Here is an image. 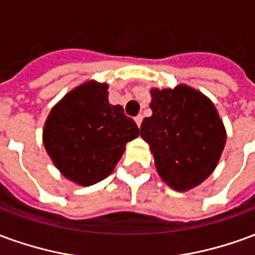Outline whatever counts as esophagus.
Masks as SVG:
<instances>
[{"mask_svg": "<svg viewBox=\"0 0 255 255\" xmlns=\"http://www.w3.org/2000/svg\"><path fill=\"white\" fill-rule=\"evenodd\" d=\"M142 120H143L142 115H138V116L135 117V123H136V126H138V127H140V124H142Z\"/></svg>", "mask_w": 255, "mask_h": 255, "instance_id": "esophagus-1", "label": "esophagus"}]
</instances>
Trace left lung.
<instances>
[{
    "label": "left lung",
    "instance_id": "obj_1",
    "mask_svg": "<svg viewBox=\"0 0 255 255\" xmlns=\"http://www.w3.org/2000/svg\"><path fill=\"white\" fill-rule=\"evenodd\" d=\"M153 115L142 122L162 180L177 191L195 187L214 171L224 150L225 128L212 101L187 86L151 91Z\"/></svg>",
    "mask_w": 255,
    "mask_h": 255
}]
</instances>
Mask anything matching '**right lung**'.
<instances>
[{"instance_id": "obj_1", "label": "right lung", "mask_w": 255, "mask_h": 255, "mask_svg": "<svg viewBox=\"0 0 255 255\" xmlns=\"http://www.w3.org/2000/svg\"><path fill=\"white\" fill-rule=\"evenodd\" d=\"M108 84L89 82L68 93L47 117L43 144L58 171L91 186L109 176L126 143L139 135L131 117L108 101Z\"/></svg>"}]
</instances>
